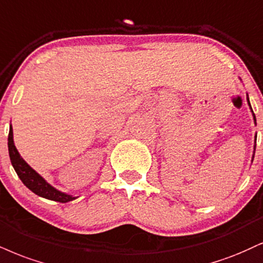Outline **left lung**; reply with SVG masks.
I'll list each match as a JSON object with an SVG mask.
<instances>
[{
  "label": "left lung",
  "mask_w": 263,
  "mask_h": 263,
  "mask_svg": "<svg viewBox=\"0 0 263 263\" xmlns=\"http://www.w3.org/2000/svg\"><path fill=\"white\" fill-rule=\"evenodd\" d=\"M248 103H249V106H250V109H251V105H250V101H249V97H248ZM251 111H252V109H251ZM252 115H254V120H255V123H256V116H255L254 111H252ZM255 141H256V138H255ZM255 148H256V145H255Z\"/></svg>",
  "instance_id": "left-lung-1"
}]
</instances>
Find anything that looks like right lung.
Segmentation results:
<instances>
[{
    "label": "right lung",
    "instance_id": "right-lung-1",
    "mask_svg": "<svg viewBox=\"0 0 263 263\" xmlns=\"http://www.w3.org/2000/svg\"><path fill=\"white\" fill-rule=\"evenodd\" d=\"M8 152L9 158H11V163L12 165H13L17 175L20 176L22 182H23L30 191H33L34 194L40 196V197L47 198V200L61 202V203H66V202L73 201L77 198L71 195L63 194V192L52 187L50 183H47L45 180H44V178H41L33 167L28 165V163L21 157L17 148H15L13 142V129H12V126H9Z\"/></svg>",
    "mask_w": 263,
    "mask_h": 263
}]
</instances>
